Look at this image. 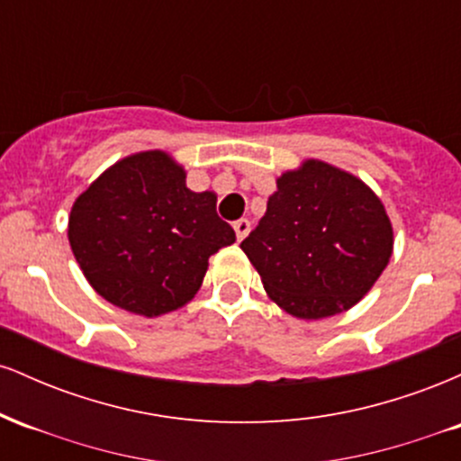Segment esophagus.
Returning a JSON list of instances; mask_svg holds the SVG:
<instances>
[{
    "instance_id": "esophagus-1",
    "label": "esophagus",
    "mask_w": 461,
    "mask_h": 461,
    "mask_svg": "<svg viewBox=\"0 0 461 461\" xmlns=\"http://www.w3.org/2000/svg\"><path fill=\"white\" fill-rule=\"evenodd\" d=\"M234 231H236L238 240H242V238H247L249 231H251V223H249L247 219H238V221H234Z\"/></svg>"
}]
</instances>
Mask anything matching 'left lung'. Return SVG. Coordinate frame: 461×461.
<instances>
[{"instance_id":"obj_1","label":"left lung","mask_w":461,"mask_h":461,"mask_svg":"<svg viewBox=\"0 0 461 461\" xmlns=\"http://www.w3.org/2000/svg\"><path fill=\"white\" fill-rule=\"evenodd\" d=\"M240 249L273 303L294 319L321 321L366 297L393 258L394 230L366 182L308 158L277 177Z\"/></svg>"}]
</instances>
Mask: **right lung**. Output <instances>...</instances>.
I'll return each instance as SVG.
<instances>
[{"mask_svg": "<svg viewBox=\"0 0 461 461\" xmlns=\"http://www.w3.org/2000/svg\"><path fill=\"white\" fill-rule=\"evenodd\" d=\"M231 242L214 190H190L186 168L162 149L110 164L68 214V245L95 293L147 319L186 305L210 256Z\"/></svg>", "mask_w": 461, "mask_h": 461, "instance_id": "add662e5", "label": "right lung"}]
</instances>
